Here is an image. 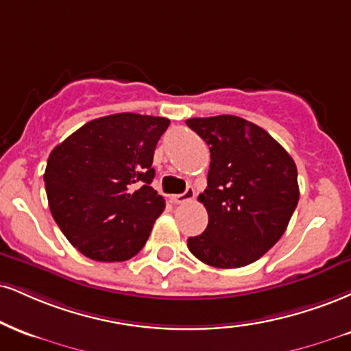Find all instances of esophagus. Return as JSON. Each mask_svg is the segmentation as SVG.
<instances>
[{"instance_id": "1", "label": "esophagus", "mask_w": 351, "mask_h": 351, "mask_svg": "<svg viewBox=\"0 0 351 351\" xmlns=\"http://www.w3.org/2000/svg\"><path fill=\"white\" fill-rule=\"evenodd\" d=\"M171 202H175V204H183V202L186 201H191L194 199V189L191 186L186 188V191L181 193V194H171Z\"/></svg>"}]
</instances>
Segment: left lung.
Instances as JSON below:
<instances>
[{
    "label": "left lung",
    "instance_id": "left-lung-1",
    "mask_svg": "<svg viewBox=\"0 0 351 351\" xmlns=\"http://www.w3.org/2000/svg\"><path fill=\"white\" fill-rule=\"evenodd\" d=\"M209 145L208 188L199 199L209 222L189 252L216 268H240L263 256L288 227L299 201L298 168L269 135L242 117L186 121Z\"/></svg>",
    "mask_w": 351,
    "mask_h": 351
}]
</instances>
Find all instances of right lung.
Wrapping results in <instances>:
<instances>
[{
    "mask_svg": "<svg viewBox=\"0 0 351 351\" xmlns=\"http://www.w3.org/2000/svg\"><path fill=\"white\" fill-rule=\"evenodd\" d=\"M170 121L134 112L93 119L50 152V213L69 242L96 261L142 250L165 199L150 186L154 152Z\"/></svg>",
    "mask_w": 351,
    "mask_h": 351,
    "instance_id": "right-lung-1",
    "label": "right lung"
}]
</instances>
